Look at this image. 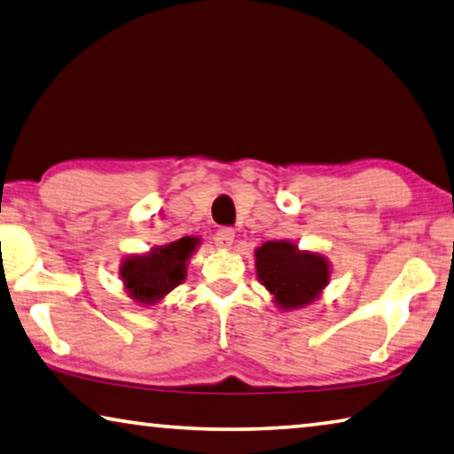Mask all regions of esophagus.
Returning a JSON list of instances; mask_svg holds the SVG:
<instances>
[{
    "instance_id": "34e87169",
    "label": "esophagus",
    "mask_w": 454,
    "mask_h": 454,
    "mask_svg": "<svg viewBox=\"0 0 454 454\" xmlns=\"http://www.w3.org/2000/svg\"><path fill=\"white\" fill-rule=\"evenodd\" d=\"M214 244L222 250H230L234 244V230L232 228H222L214 236Z\"/></svg>"
}]
</instances>
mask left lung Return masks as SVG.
Masks as SVG:
<instances>
[{
	"label": "left lung",
	"mask_w": 454,
	"mask_h": 454,
	"mask_svg": "<svg viewBox=\"0 0 454 454\" xmlns=\"http://www.w3.org/2000/svg\"><path fill=\"white\" fill-rule=\"evenodd\" d=\"M256 277L280 311L313 305L329 285L331 262L321 253L299 250L291 240H269L254 250Z\"/></svg>",
	"instance_id": "8db88e82"
}]
</instances>
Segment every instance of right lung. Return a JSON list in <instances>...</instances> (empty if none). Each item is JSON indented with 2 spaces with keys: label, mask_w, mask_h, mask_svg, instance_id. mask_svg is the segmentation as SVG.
I'll list each match as a JSON object with an SVG mask.
<instances>
[{
  "label": "right lung",
  "mask_w": 454,
  "mask_h": 454,
  "mask_svg": "<svg viewBox=\"0 0 454 454\" xmlns=\"http://www.w3.org/2000/svg\"><path fill=\"white\" fill-rule=\"evenodd\" d=\"M200 247L196 236H184L149 253L129 254L121 262L119 275L123 289L137 305L155 307L182 285L188 275V262Z\"/></svg>",
  "instance_id": "right-lung-1"
}]
</instances>
